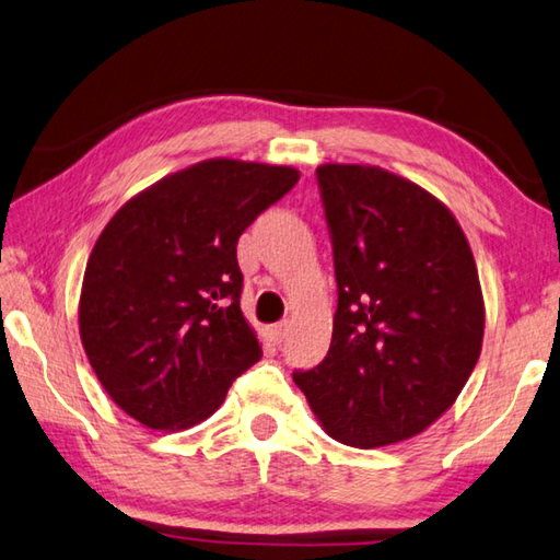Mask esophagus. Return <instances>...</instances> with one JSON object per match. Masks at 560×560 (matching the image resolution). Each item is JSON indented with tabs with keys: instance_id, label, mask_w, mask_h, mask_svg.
I'll return each mask as SVG.
<instances>
[{
	"instance_id": "obj_1",
	"label": "esophagus",
	"mask_w": 560,
	"mask_h": 560,
	"mask_svg": "<svg viewBox=\"0 0 560 560\" xmlns=\"http://www.w3.org/2000/svg\"><path fill=\"white\" fill-rule=\"evenodd\" d=\"M284 335H288V323H276V326L266 328V338L272 345H280L284 340Z\"/></svg>"
}]
</instances>
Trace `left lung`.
Masks as SVG:
<instances>
[{
  "label": "left lung",
  "mask_w": 560,
  "mask_h": 560,
  "mask_svg": "<svg viewBox=\"0 0 560 560\" xmlns=\"http://www.w3.org/2000/svg\"><path fill=\"white\" fill-rule=\"evenodd\" d=\"M338 312L326 359L292 378L330 436L405 441L448 409L475 369L483 300L457 220L421 186L374 165L316 170Z\"/></svg>",
  "instance_id": "left-lung-1"
}]
</instances>
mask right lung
Masks as SVG:
<instances>
[{"instance_id": "right-lung-1", "label": "right lung", "mask_w": 560, "mask_h": 560, "mask_svg": "<svg viewBox=\"0 0 560 560\" xmlns=\"http://www.w3.org/2000/svg\"><path fill=\"white\" fill-rule=\"evenodd\" d=\"M296 182L292 167L203 160L107 222L85 266L79 330L97 381L129 417L189 429L258 362L237 242Z\"/></svg>"}]
</instances>
